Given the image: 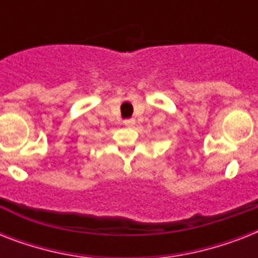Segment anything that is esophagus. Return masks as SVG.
<instances>
[{
    "label": "esophagus",
    "mask_w": 258,
    "mask_h": 258,
    "mask_svg": "<svg viewBox=\"0 0 258 258\" xmlns=\"http://www.w3.org/2000/svg\"><path fill=\"white\" fill-rule=\"evenodd\" d=\"M124 124L127 125V127H134V125H135V120H134V119H125Z\"/></svg>",
    "instance_id": "esophagus-1"
}]
</instances>
